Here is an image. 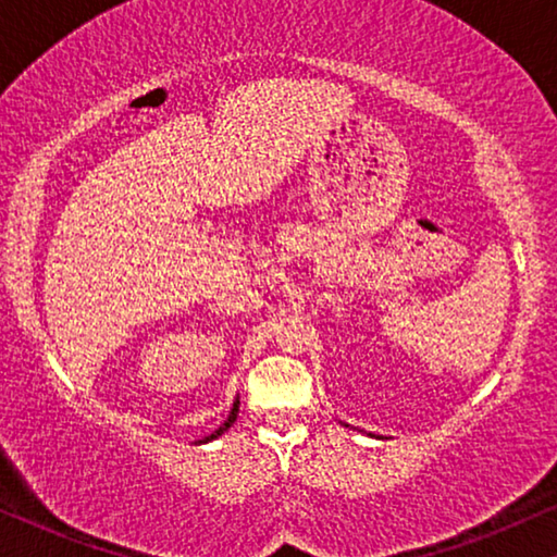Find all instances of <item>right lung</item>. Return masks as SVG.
<instances>
[{
    "mask_svg": "<svg viewBox=\"0 0 557 557\" xmlns=\"http://www.w3.org/2000/svg\"><path fill=\"white\" fill-rule=\"evenodd\" d=\"M237 412H239V397H235V403H232V410H230V414H227V420L222 422V425L214 430L212 435H207V437H202V440H197V445H205V443H212V440H218L220 435H225L227 430L232 428V422L237 420Z\"/></svg>",
    "mask_w": 557,
    "mask_h": 557,
    "instance_id": "1",
    "label": "right lung"
}]
</instances>
